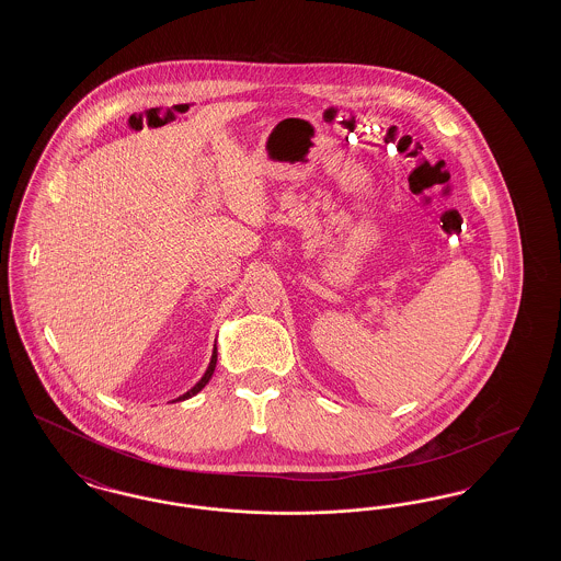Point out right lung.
Returning <instances> with one entry per match:
<instances>
[{"mask_svg": "<svg viewBox=\"0 0 561 561\" xmlns=\"http://www.w3.org/2000/svg\"><path fill=\"white\" fill-rule=\"evenodd\" d=\"M214 368H216V345H214L213 359H210V364H208V370H206V374H204V376H202V380H199V382H197V385H195V387H193V389H188L187 393H185V396H181V398H179V400H188V398H193V396H197V393H199V391H202V389H204V387H206V385H208V380H210V378H213ZM179 400H174V401H179Z\"/></svg>", "mask_w": 561, "mask_h": 561, "instance_id": "1", "label": "right lung"}]
</instances>
